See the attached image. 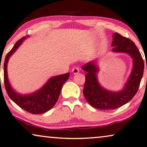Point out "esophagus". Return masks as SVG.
<instances>
[{"label":"esophagus","mask_w":147,"mask_h":147,"mask_svg":"<svg viewBox=\"0 0 147 147\" xmlns=\"http://www.w3.org/2000/svg\"><path fill=\"white\" fill-rule=\"evenodd\" d=\"M72 73L74 74V75H76V74H78L79 72V68L78 67H75L72 68Z\"/></svg>","instance_id":"obj_1"}]
</instances>
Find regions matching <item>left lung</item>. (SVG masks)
Returning a JSON list of instances; mask_svg holds the SVG:
<instances>
[{
	"label": "left lung",
	"instance_id": "8db88e82",
	"mask_svg": "<svg viewBox=\"0 0 147 147\" xmlns=\"http://www.w3.org/2000/svg\"><path fill=\"white\" fill-rule=\"evenodd\" d=\"M111 46L113 47L112 52L126 53L132 58V71L122 90L108 91L99 84L97 79L99 69L96 60L87 62L82 67V69L87 72L83 89L84 96L92 107L99 109H115L130 101L137 93L143 75V59L132 40L118 33H113Z\"/></svg>",
	"mask_w": 147,
	"mask_h": 147
}]
</instances>
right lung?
Listing matches in <instances>:
<instances>
[{"instance_id": "obj_1", "label": "right lung", "mask_w": 147, "mask_h": 147, "mask_svg": "<svg viewBox=\"0 0 147 147\" xmlns=\"http://www.w3.org/2000/svg\"><path fill=\"white\" fill-rule=\"evenodd\" d=\"M27 38H28L27 36L17 41L12 50L6 56L3 65L4 82L8 95L12 101L24 110L34 114H38L46 112L54 106L59 97L63 84L68 79L70 73L68 72L51 77L43 87L32 93L23 95L15 91L11 87L8 78L7 64L10 57Z\"/></svg>"}]
</instances>
